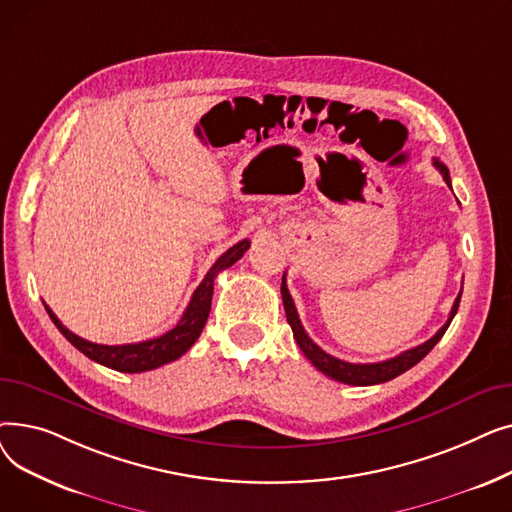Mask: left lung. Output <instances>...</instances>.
I'll use <instances>...</instances> for the list:
<instances>
[{
	"instance_id": "8db88e82",
	"label": "left lung",
	"mask_w": 512,
	"mask_h": 512,
	"mask_svg": "<svg viewBox=\"0 0 512 512\" xmlns=\"http://www.w3.org/2000/svg\"><path fill=\"white\" fill-rule=\"evenodd\" d=\"M434 166L440 170V174L444 176L446 184L450 186V174H448V168L442 164L440 159H434ZM282 301H284V311H286V319L288 324L292 328V334H294V340H297V344L301 346V351L305 353V357L313 363V367H317L321 373L328 375V378L336 380V382H342V384H348V386H373V384H384L388 380H394L396 375L405 373L407 369H411L413 365H417L432 348L440 342V338L444 336V332L448 330L452 317L456 315V311H459V303H461V294L456 297L454 305H452V311L448 315V321L446 324L432 336L429 340H425L423 344L415 346V348H409V351L400 353L388 361H380V363H348V361H342V359H336L332 355H328L324 348H319L311 338L309 334L305 332L301 319H299V313H297V307H294V301L290 297V292L286 288V276L282 278Z\"/></svg>"
}]
</instances>
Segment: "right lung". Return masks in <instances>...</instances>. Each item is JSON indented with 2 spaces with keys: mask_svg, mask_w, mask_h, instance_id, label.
<instances>
[{
  "mask_svg": "<svg viewBox=\"0 0 512 512\" xmlns=\"http://www.w3.org/2000/svg\"><path fill=\"white\" fill-rule=\"evenodd\" d=\"M249 245L251 242L247 238L240 240L234 247H230L218 261H215L209 267V272L203 278V282L193 292V299H191V303H188L178 324L170 332L161 334L153 340L134 342V344H118V346L89 342L85 338L76 336L74 332H70L47 305H45V309H47L53 324H56V328L64 334V338L70 344H74L80 353L87 355L91 361L110 367V369H116V371H122V373L151 371V369H157L161 365L180 359L188 351V348L197 342V338L203 332L205 321L209 317L215 276L224 272L226 267L234 265L242 255H245Z\"/></svg>",
  "mask_w": 512,
  "mask_h": 512,
  "instance_id": "add662e5",
  "label": "right lung"
}]
</instances>
